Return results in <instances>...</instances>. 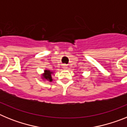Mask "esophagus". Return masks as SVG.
Returning <instances> with one entry per match:
<instances>
[{
  "label": "esophagus",
  "instance_id": "1",
  "mask_svg": "<svg viewBox=\"0 0 127 127\" xmlns=\"http://www.w3.org/2000/svg\"><path fill=\"white\" fill-rule=\"evenodd\" d=\"M62 68H63V69H67V65L66 64H64L62 65Z\"/></svg>",
  "mask_w": 127,
  "mask_h": 127
}]
</instances>
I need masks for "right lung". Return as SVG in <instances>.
<instances>
[{"instance_id": "1", "label": "right lung", "mask_w": 127, "mask_h": 127, "mask_svg": "<svg viewBox=\"0 0 127 127\" xmlns=\"http://www.w3.org/2000/svg\"><path fill=\"white\" fill-rule=\"evenodd\" d=\"M53 72L51 71L48 69H45L44 70V73L41 74V78L43 81H48L50 82L53 81L52 74H53Z\"/></svg>"}]
</instances>
